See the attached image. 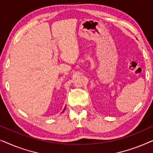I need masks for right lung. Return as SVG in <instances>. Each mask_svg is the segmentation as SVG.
<instances>
[{
    "mask_svg": "<svg viewBox=\"0 0 153 153\" xmlns=\"http://www.w3.org/2000/svg\"><path fill=\"white\" fill-rule=\"evenodd\" d=\"M65 108H64V110H65ZM64 110H63V111H64ZM63 111H62V112H63Z\"/></svg>",
    "mask_w": 153,
    "mask_h": 153,
    "instance_id": "right-lung-1",
    "label": "right lung"
}]
</instances>
